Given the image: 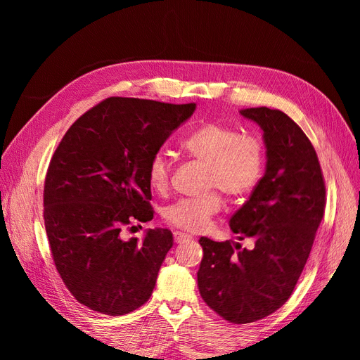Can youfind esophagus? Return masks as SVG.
Masks as SVG:
<instances>
[{
    "instance_id": "obj_1",
    "label": "esophagus",
    "mask_w": 360,
    "mask_h": 360,
    "mask_svg": "<svg viewBox=\"0 0 360 360\" xmlns=\"http://www.w3.org/2000/svg\"><path fill=\"white\" fill-rule=\"evenodd\" d=\"M192 236L186 234V233H181V231H174V242L176 243H181V242H186L191 240Z\"/></svg>"
}]
</instances>
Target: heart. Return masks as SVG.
I'll return each mask as SVG.
<instances>
[{
  "label": "heart",
  "mask_w": 360,
  "mask_h": 360,
  "mask_svg": "<svg viewBox=\"0 0 360 360\" xmlns=\"http://www.w3.org/2000/svg\"><path fill=\"white\" fill-rule=\"evenodd\" d=\"M181 148L192 159L207 165L205 188H216L226 197L238 198L252 191L264 167V147L259 138L242 135L238 129L217 122L202 123L183 139ZM171 180V162L159 151L147 165V181L155 192L163 193ZM217 192L202 197L180 198L163 210V219L184 231L198 233L221 210Z\"/></svg>",
  "instance_id": "heart-1"
}]
</instances>
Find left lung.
<instances>
[{
  "mask_svg": "<svg viewBox=\"0 0 360 360\" xmlns=\"http://www.w3.org/2000/svg\"><path fill=\"white\" fill-rule=\"evenodd\" d=\"M240 114L263 129L267 156L263 179L230 219L238 240L252 238L254 248L201 237L197 274L202 300L234 324L264 319L290 299L326 207L320 162L303 130L266 106Z\"/></svg>",
  "mask_w": 360,
  "mask_h": 360,
  "instance_id": "1",
  "label": "left lung"
}]
</instances>
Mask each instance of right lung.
Listing matches in <instances>:
<instances>
[{"instance_id":"add662e5","label":"right lung","mask_w":360,"mask_h":360,"mask_svg":"<svg viewBox=\"0 0 360 360\" xmlns=\"http://www.w3.org/2000/svg\"><path fill=\"white\" fill-rule=\"evenodd\" d=\"M195 108L108 97L58 144L45 179L43 217L64 285L86 308L124 315L153 292L172 233L155 228L143 240H123L122 230L153 219L147 165Z\"/></svg>"}]
</instances>
